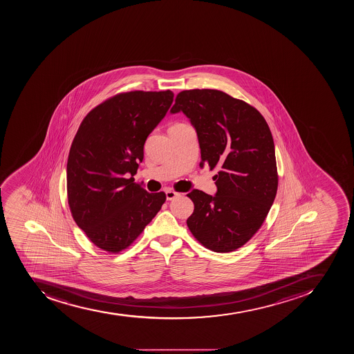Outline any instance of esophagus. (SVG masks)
<instances>
[{
    "mask_svg": "<svg viewBox=\"0 0 354 354\" xmlns=\"http://www.w3.org/2000/svg\"><path fill=\"white\" fill-rule=\"evenodd\" d=\"M165 194L166 199H167V201H172V199H174V198L178 197V196H180V194L176 192V191L171 190V189H167V190L165 191Z\"/></svg>",
    "mask_w": 354,
    "mask_h": 354,
    "instance_id": "obj_1",
    "label": "esophagus"
}]
</instances>
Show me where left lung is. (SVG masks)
I'll use <instances>...</instances> for the list:
<instances>
[{"label": "left lung", "mask_w": 354, "mask_h": 354, "mask_svg": "<svg viewBox=\"0 0 354 354\" xmlns=\"http://www.w3.org/2000/svg\"><path fill=\"white\" fill-rule=\"evenodd\" d=\"M169 112L185 113L196 129L201 169H219L215 196L187 194L194 205L189 230L209 250H236L263 225L277 192L275 146L266 120L216 89L181 91Z\"/></svg>", "instance_id": "left-lung-1"}]
</instances>
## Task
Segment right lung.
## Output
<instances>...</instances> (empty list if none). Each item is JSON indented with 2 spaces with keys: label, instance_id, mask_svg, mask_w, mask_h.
<instances>
[{
  "label": "right lung",
  "instance_id": "add662e5",
  "mask_svg": "<svg viewBox=\"0 0 354 354\" xmlns=\"http://www.w3.org/2000/svg\"><path fill=\"white\" fill-rule=\"evenodd\" d=\"M165 91H129L82 120L66 164L68 203L77 225L96 247L118 254L144 231L165 203L133 183L148 136L172 105Z\"/></svg>",
  "mask_w": 354,
  "mask_h": 354
}]
</instances>
